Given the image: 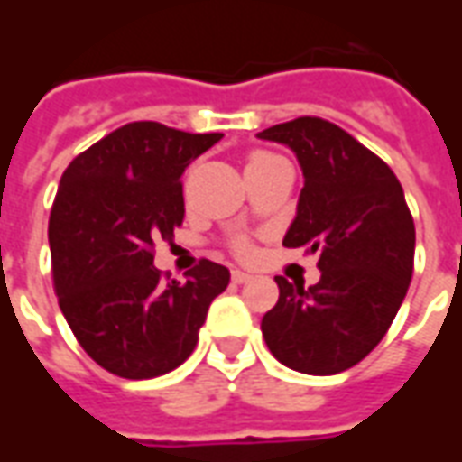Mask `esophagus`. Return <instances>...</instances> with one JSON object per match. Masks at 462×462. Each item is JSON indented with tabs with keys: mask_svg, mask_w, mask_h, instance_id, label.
I'll list each match as a JSON object with an SVG mask.
<instances>
[{
	"mask_svg": "<svg viewBox=\"0 0 462 462\" xmlns=\"http://www.w3.org/2000/svg\"><path fill=\"white\" fill-rule=\"evenodd\" d=\"M250 280H252V274H247V272L232 270V282H235V284H245V282H250Z\"/></svg>",
	"mask_w": 462,
	"mask_h": 462,
	"instance_id": "esophagus-1",
	"label": "esophagus"
}]
</instances>
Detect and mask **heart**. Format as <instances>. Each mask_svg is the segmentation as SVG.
I'll return each instance as SVG.
<instances>
[{
  "instance_id": "1",
  "label": "heart",
  "mask_w": 462,
  "mask_h": 462,
  "mask_svg": "<svg viewBox=\"0 0 462 462\" xmlns=\"http://www.w3.org/2000/svg\"><path fill=\"white\" fill-rule=\"evenodd\" d=\"M267 158H274V155H270V152H254V155H252V158H250V162L267 161ZM250 162H247V165H250ZM237 250L247 252V245H245V242H240V245H237Z\"/></svg>"
}]
</instances>
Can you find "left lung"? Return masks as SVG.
I'll return each instance as SVG.
<instances>
[{
	"mask_svg": "<svg viewBox=\"0 0 462 462\" xmlns=\"http://www.w3.org/2000/svg\"><path fill=\"white\" fill-rule=\"evenodd\" d=\"M284 143L304 172L284 247L317 252L321 280L304 290L277 277L262 317L272 356L331 376L356 366L386 337L413 277L416 227L403 188L378 155L324 118L301 116L257 133Z\"/></svg>",
	"mask_w": 462,
	"mask_h": 462,
	"instance_id": "8db88e82",
	"label": "left lung"
}]
</instances>
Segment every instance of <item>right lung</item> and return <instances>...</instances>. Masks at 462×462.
Returning a JSON list of instances; mask_svg holds the SVG:
<instances>
[{
  "instance_id": "1",
  "label": "right lung",
  "mask_w": 462,
  "mask_h": 462,
  "mask_svg": "<svg viewBox=\"0 0 462 462\" xmlns=\"http://www.w3.org/2000/svg\"><path fill=\"white\" fill-rule=\"evenodd\" d=\"M220 138L125 123L61 175L49 217L56 297L86 354L116 376L180 366L230 284L217 262L200 260L188 282H165L152 264L155 240H172L185 217L182 172Z\"/></svg>"
}]
</instances>
